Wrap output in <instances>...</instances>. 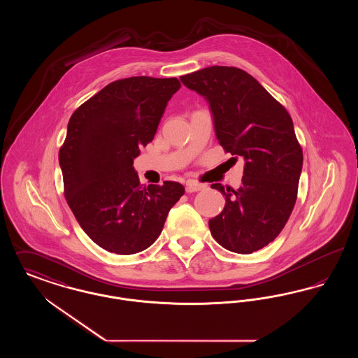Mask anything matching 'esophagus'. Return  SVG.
I'll use <instances>...</instances> for the list:
<instances>
[{
    "label": "esophagus",
    "instance_id": "34e87169",
    "mask_svg": "<svg viewBox=\"0 0 358 358\" xmlns=\"http://www.w3.org/2000/svg\"><path fill=\"white\" fill-rule=\"evenodd\" d=\"M203 187H203V185H200V184H196V182L187 181L185 190H187V193H193V192H199V190H201Z\"/></svg>",
    "mask_w": 358,
    "mask_h": 358
}]
</instances>
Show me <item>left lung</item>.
<instances>
[{
	"instance_id": "8db88e82",
	"label": "left lung",
	"mask_w": 358,
	"mask_h": 358,
	"mask_svg": "<svg viewBox=\"0 0 358 358\" xmlns=\"http://www.w3.org/2000/svg\"><path fill=\"white\" fill-rule=\"evenodd\" d=\"M180 79L209 104L224 150L244 159L238 190L210 185L225 196L222 213L209 220L210 234L228 251L252 254L280 234L296 201L303 153L292 120L243 69L212 66Z\"/></svg>"
}]
</instances>
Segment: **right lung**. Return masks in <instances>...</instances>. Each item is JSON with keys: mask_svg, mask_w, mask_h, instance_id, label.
<instances>
[{"mask_svg": "<svg viewBox=\"0 0 358 358\" xmlns=\"http://www.w3.org/2000/svg\"><path fill=\"white\" fill-rule=\"evenodd\" d=\"M180 87L177 78L120 79L69 120L59 152L66 200L85 234L108 252L131 255L149 248L185 193L174 181L142 185L133 166Z\"/></svg>", "mask_w": 358, "mask_h": 358, "instance_id": "obj_1", "label": "right lung"}]
</instances>
